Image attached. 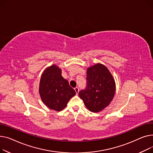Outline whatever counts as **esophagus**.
<instances>
[{
	"label": "esophagus",
	"mask_w": 153,
	"mask_h": 153,
	"mask_svg": "<svg viewBox=\"0 0 153 153\" xmlns=\"http://www.w3.org/2000/svg\"><path fill=\"white\" fill-rule=\"evenodd\" d=\"M74 89H75V92H76V94H78V92H79V88L76 87V88H74Z\"/></svg>",
	"instance_id": "esophagus-1"
}]
</instances>
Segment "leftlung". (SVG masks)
<instances>
[{
	"instance_id": "left-lung-1",
	"label": "left lung",
	"mask_w": 153,
	"mask_h": 153,
	"mask_svg": "<svg viewBox=\"0 0 153 153\" xmlns=\"http://www.w3.org/2000/svg\"><path fill=\"white\" fill-rule=\"evenodd\" d=\"M115 92L112 75L106 67L97 64L88 68L86 88L78 94L89 111L98 112L110 104Z\"/></svg>"
}]
</instances>
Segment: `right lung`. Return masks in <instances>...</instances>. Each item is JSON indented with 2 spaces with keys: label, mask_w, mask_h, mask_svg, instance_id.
Here are the masks:
<instances>
[{
  "label": "right lung",
  "mask_w": 153,
  "mask_h": 153,
  "mask_svg": "<svg viewBox=\"0 0 153 153\" xmlns=\"http://www.w3.org/2000/svg\"><path fill=\"white\" fill-rule=\"evenodd\" d=\"M61 73V70L56 65L51 66L43 72L39 84L42 102L50 109L57 111L64 109L70 99L76 94Z\"/></svg>",
  "instance_id": "1"
}]
</instances>
